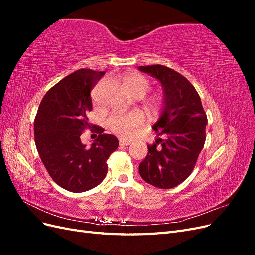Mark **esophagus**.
Wrapping results in <instances>:
<instances>
[{"label":"esophagus","mask_w":255,"mask_h":255,"mask_svg":"<svg viewBox=\"0 0 255 255\" xmlns=\"http://www.w3.org/2000/svg\"><path fill=\"white\" fill-rule=\"evenodd\" d=\"M119 144H120V145H126V146H128V145L130 144V141H129V140H127V139H122V138H120V139H119Z\"/></svg>","instance_id":"obj_1"}]
</instances>
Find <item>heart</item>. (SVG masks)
<instances>
[{
    "instance_id": "1",
    "label": "heart",
    "mask_w": 255,
    "mask_h": 255,
    "mask_svg": "<svg viewBox=\"0 0 255 255\" xmlns=\"http://www.w3.org/2000/svg\"><path fill=\"white\" fill-rule=\"evenodd\" d=\"M125 84L127 89L134 97H143L151 88L149 80L139 73H128L125 76ZM144 122V115L139 111L128 113H115L107 120V127L116 134L122 138H129L134 136L137 129Z\"/></svg>"
}]
</instances>
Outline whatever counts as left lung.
Returning <instances> with one entry per match:
<instances>
[{
	"label": "left lung",
	"instance_id": "8db88e82",
	"mask_svg": "<svg viewBox=\"0 0 255 255\" xmlns=\"http://www.w3.org/2000/svg\"><path fill=\"white\" fill-rule=\"evenodd\" d=\"M138 69L157 79L164 88L163 112L153 129L165 137L148 145L139 173L153 186L173 188L191 174L203 149L206 114L196 88L181 73L163 65Z\"/></svg>",
	"mask_w": 255,
	"mask_h": 255
}]
</instances>
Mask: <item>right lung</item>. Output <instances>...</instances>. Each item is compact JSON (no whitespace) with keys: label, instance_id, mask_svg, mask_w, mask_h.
<instances>
[{"label":"right lung","instance_id":"right-lung-1","mask_svg":"<svg viewBox=\"0 0 255 255\" xmlns=\"http://www.w3.org/2000/svg\"><path fill=\"white\" fill-rule=\"evenodd\" d=\"M104 71L80 69L59 81L45 94L34 121L35 143L52 180L71 192L92 189L107 173L106 161L119 141L90 125V92ZM86 128L99 134L90 148L80 141Z\"/></svg>","mask_w":255,"mask_h":255}]
</instances>
